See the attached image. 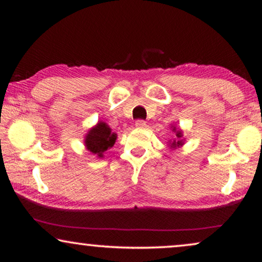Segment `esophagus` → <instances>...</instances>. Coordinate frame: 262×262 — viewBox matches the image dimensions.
I'll list each match as a JSON object with an SVG mask.
<instances>
[{"instance_id": "obj_1", "label": "esophagus", "mask_w": 262, "mask_h": 262, "mask_svg": "<svg viewBox=\"0 0 262 262\" xmlns=\"http://www.w3.org/2000/svg\"><path fill=\"white\" fill-rule=\"evenodd\" d=\"M135 126L139 128H144L145 126H147V121L142 120V119H139V120L135 121Z\"/></svg>"}]
</instances>
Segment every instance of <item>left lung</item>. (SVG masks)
I'll return each instance as SVG.
<instances>
[{"instance_id":"8db88e82","label":"left lung","mask_w":262,"mask_h":262,"mask_svg":"<svg viewBox=\"0 0 262 262\" xmlns=\"http://www.w3.org/2000/svg\"><path fill=\"white\" fill-rule=\"evenodd\" d=\"M173 130H176V128H173ZM177 136H178L179 139H180V137H181V132H180V130L177 132ZM179 145H181V142H180V141H178V142L173 141V142H172L171 147H172V148H176V147H179Z\"/></svg>"}]
</instances>
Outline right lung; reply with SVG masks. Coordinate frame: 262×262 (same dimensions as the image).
<instances>
[{"label": "right lung", "mask_w": 262, "mask_h": 262, "mask_svg": "<svg viewBox=\"0 0 262 262\" xmlns=\"http://www.w3.org/2000/svg\"><path fill=\"white\" fill-rule=\"evenodd\" d=\"M117 140V135L111 132L105 122H98L95 128L89 132L85 137V145L88 150L97 156L103 157V154L112 147Z\"/></svg>", "instance_id": "1"}]
</instances>
